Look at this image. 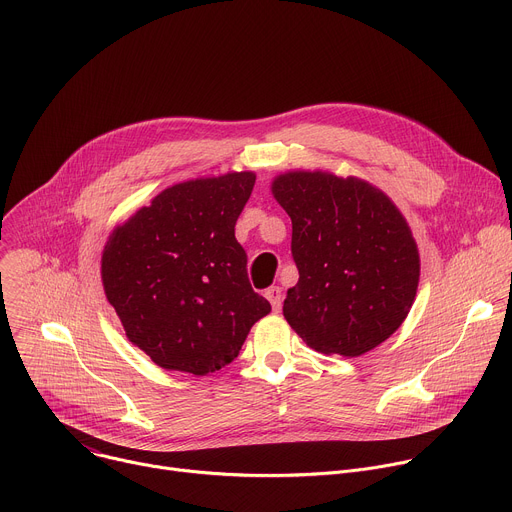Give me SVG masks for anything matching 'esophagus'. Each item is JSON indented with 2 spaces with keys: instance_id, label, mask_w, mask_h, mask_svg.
<instances>
[{
  "instance_id": "obj_1",
  "label": "esophagus",
  "mask_w": 512,
  "mask_h": 512,
  "mask_svg": "<svg viewBox=\"0 0 512 512\" xmlns=\"http://www.w3.org/2000/svg\"><path fill=\"white\" fill-rule=\"evenodd\" d=\"M265 298L269 300L273 312H279V310H281V300H283V296H281V287H279V285H271V287L265 291Z\"/></svg>"
}]
</instances>
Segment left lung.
Returning a JSON list of instances; mask_svg holds the SVG:
<instances>
[{"mask_svg": "<svg viewBox=\"0 0 512 512\" xmlns=\"http://www.w3.org/2000/svg\"><path fill=\"white\" fill-rule=\"evenodd\" d=\"M271 194L291 218L300 279L283 316L314 350L360 356L405 322L419 285V249L377 186L328 170H289Z\"/></svg>", "mask_w": 512, "mask_h": 512, "instance_id": "8db88e82", "label": "left lung"}]
</instances>
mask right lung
<instances>
[{"mask_svg": "<svg viewBox=\"0 0 512 512\" xmlns=\"http://www.w3.org/2000/svg\"><path fill=\"white\" fill-rule=\"evenodd\" d=\"M255 178L247 170L174 184L117 225L103 247L107 302L127 340L166 371L223 369L271 312L235 239Z\"/></svg>", "mask_w": 512, "mask_h": 512, "instance_id": "1", "label": "right lung"}]
</instances>
